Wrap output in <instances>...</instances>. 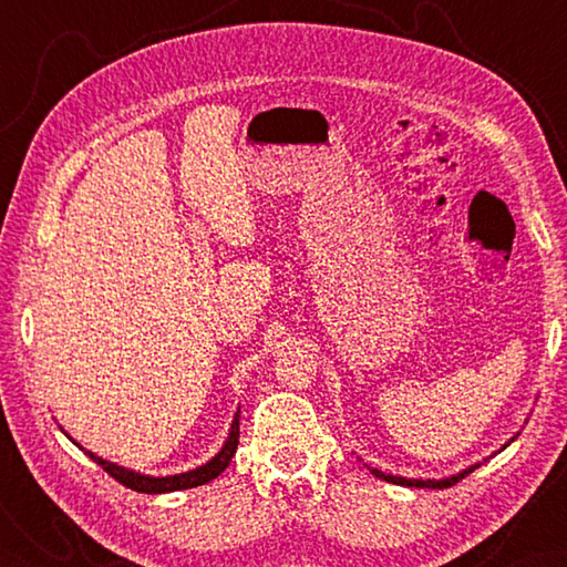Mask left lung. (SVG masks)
Wrapping results in <instances>:
<instances>
[{
    "mask_svg": "<svg viewBox=\"0 0 567 567\" xmlns=\"http://www.w3.org/2000/svg\"><path fill=\"white\" fill-rule=\"evenodd\" d=\"M516 436H519V433H516ZM516 436H514V439H516ZM514 439H509L507 443H504L499 451L507 449V445H509ZM480 465H483V463H475V465H470V467L461 470V473H455V475H451V477H441V480H414V477L390 475V473H382V470H378V467H370V465H368V470H370V473L375 475V477L384 480V483H392V485H402V487H431V489H443V487H451V485H455L457 480H463L465 475L473 473V470H475V467H480Z\"/></svg>",
    "mask_w": 567,
    "mask_h": 567,
    "instance_id": "8db88e82",
    "label": "left lung"
}]
</instances>
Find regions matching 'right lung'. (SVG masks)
I'll return each mask as SVG.
<instances>
[{
	"label": "right lung",
	"mask_w": 567,
	"mask_h": 567,
	"mask_svg": "<svg viewBox=\"0 0 567 567\" xmlns=\"http://www.w3.org/2000/svg\"><path fill=\"white\" fill-rule=\"evenodd\" d=\"M238 416H240V409L234 414L231 429H228V436H226V441L221 445V451L216 453L212 461H207V463L195 467V470H187V473L165 475V477L136 473V470H128V467L118 465V463L104 461V457L94 455L92 451H84L78 441H72V443H75L78 449H82L84 453H87L94 463L102 465L106 473H110L114 480H118V483H122V485L136 489V492H146V495H165V492H177V489H189V487L207 485V483H212L214 477H219L224 473V470L228 467V463H231L236 449H238Z\"/></svg>",
	"instance_id": "1"
}]
</instances>
